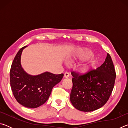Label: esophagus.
<instances>
[{
  "label": "esophagus",
  "instance_id": "1",
  "mask_svg": "<svg viewBox=\"0 0 128 128\" xmlns=\"http://www.w3.org/2000/svg\"><path fill=\"white\" fill-rule=\"evenodd\" d=\"M69 73L68 72H66V73H64V77H66V78H68V77H69Z\"/></svg>",
  "mask_w": 128,
  "mask_h": 128
}]
</instances>
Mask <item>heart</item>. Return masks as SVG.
Returning a JSON list of instances; mask_svg holds the SVG:
<instances>
[{
  "label": "heart",
  "instance_id": "obj_1",
  "mask_svg": "<svg viewBox=\"0 0 128 128\" xmlns=\"http://www.w3.org/2000/svg\"><path fill=\"white\" fill-rule=\"evenodd\" d=\"M91 55V52H88V54H86V56H89Z\"/></svg>",
  "mask_w": 128,
  "mask_h": 128
}]
</instances>
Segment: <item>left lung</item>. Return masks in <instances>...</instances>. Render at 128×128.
<instances>
[{
    "instance_id": "8db88e82",
    "label": "left lung",
    "mask_w": 128,
    "mask_h": 128,
    "mask_svg": "<svg viewBox=\"0 0 128 128\" xmlns=\"http://www.w3.org/2000/svg\"><path fill=\"white\" fill-rule=\"evenodd\" d=\"M73 86L70 95L72 105L80 111L90 112L107 103L114 85L116 72L110 54L96 69L85 73L72 71Z\"/></svg>"
}]
</instances>
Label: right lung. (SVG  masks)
<instances>
[{"instance_id":"add662e5","label":"right lung","mask_w":128,"mask_h":128,"mask_svg":"<svg viewBox=\"0 0 128 128\" xmlns=\"http://www.w3.org/2000/svg\"><path fill=\"white\" fill-rule=\"evenodd\" d=\"M26 47L18 51L12 62L10 84L16 100L24 107L34 108L48 100L54 86L61 81L64 74H55L48 72L38 76L27 74L20 62L21 53Z\"/></svg>"}]
</instances>
